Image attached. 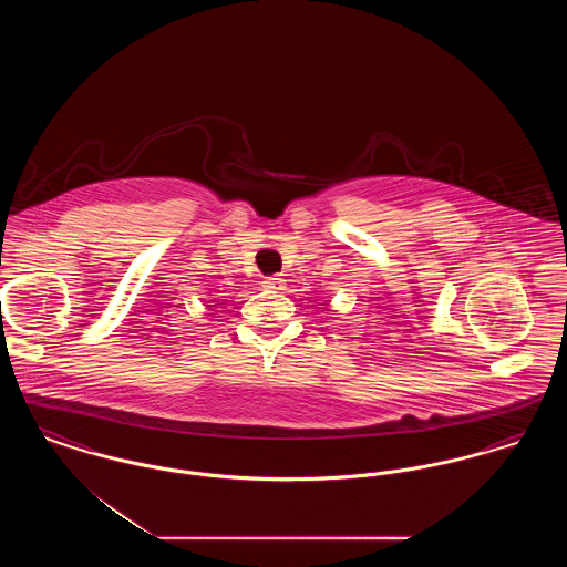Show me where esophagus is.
Instances as JSON below:
<instances>
[{
  "label": "esophagus",
  "mask_w": 567,
  "mask_h": 567,
  "mask_svg": "<svg viewBox=\"0 0 567 567\" xmlns=\"http://www.w3.org/2000/svg\"><path fill=\"white\" fill-rule=\"evenodd\" d=\"M282 287H285V280H282V278L270 276V278L264 280V289H268V291H282Z\"/></svg>",
  "instance_id": "esophagus-1"
}]
</instances>
